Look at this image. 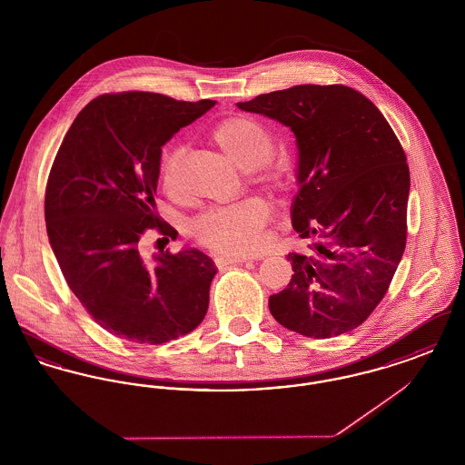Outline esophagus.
<instances>
[{
    "label": "esophagus",
    "instance_id": "34e87169",
    "mask_svg": "<svg viewBox=\"0 0 465 465\" xmlns=\"http://www.w3.org/2000/svg\"><path fill=\"white\" fill-rule=\"evenodd\" d=\"M247 258L241 256H214V263L218 266L241 265Z\"/></svg>",
    "mask_w": 465,
    "mask_h": 465
}]
</instances>
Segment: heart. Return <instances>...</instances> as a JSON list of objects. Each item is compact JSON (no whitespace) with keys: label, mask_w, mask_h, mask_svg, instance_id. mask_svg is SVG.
Segmentation results:
<instances>
[{"label":"heart","mask_w":465,"mask_h":465,"mask_svg":"<svg viewBox=\"0 0 465 465\" xmlns=\"http://www.w3.org/2000/svg\"><path fill=\"white\" fill-rule=\"evenodd\" d=\"M209 141L230 162L249 171V179L256 188L279 192L284 186V171L272 158L273 137L256 118L245 114L228 116L209 131ZM177 162L179 150H169L162 156L160 176L169 190L176 184ZM268 216L270 209L263 200L247 199L202 213L190 224V232L214 252L247 254L263 242Z\"/></svg>","instance_id":"obj_1"}]
</instances>
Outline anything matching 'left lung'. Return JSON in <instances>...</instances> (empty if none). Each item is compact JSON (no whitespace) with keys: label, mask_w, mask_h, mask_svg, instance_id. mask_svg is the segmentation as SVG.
<instances>
[{"label":"left lung","mask_w":465,"mask_h":465,"mask_svg":"<svg viewBox=\"0 0 465 465\" xmlns=\"http://www.w3.org/2000/svg\"><path fill=\"white\" fill-rule=\"evenodd\" d=\"M237 106L289 127L298 144L288 288L268 307L310 338L355 330L383 300L406 247L410 169L375 104L345 85H296Z\"/></svg>","instance_id":"1"}]
</instances>
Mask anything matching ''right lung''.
Segmentation results:
<instances>
[{"label": "right lung", "instance_id": "right-lung-1", "mask_svg": "<svg viewBox=\"0 0 465 465\" xmlns=\"http://www.w3.org/2000/svg\"><path fill=\"white\" fill-rule=\"evenodd\" d=\"M214 104L137 90L99 95L52 163L48 241L69 289L114 336L158 345L193 331L207 313L214 262L199 249H162L146 262L139 245L150 228L174 233L155 211L162 146Z\"/></svg>", "mask_w": 465, "mask_h": 465}]
</instances>
